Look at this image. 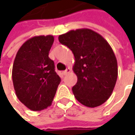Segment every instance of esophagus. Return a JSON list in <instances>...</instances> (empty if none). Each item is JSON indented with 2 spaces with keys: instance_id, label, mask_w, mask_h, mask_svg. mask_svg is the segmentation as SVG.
<instances>
[{
  "instance_id": "1",
  "label": "esophagus",
  "mask_w": 135,
  "mask_h": 135,
  "mask_svg": "<svg viewBox=\"0 0 135 135\" xmlns=\"http://www.w3.org/2000/svg\"><path fill=\"white\" fill-rule=\"evenodd\" d=\"M70 71H71V69H70V68H68L67 69L65 70H64L63 72H62V74H64V75H66V74H68V73H70Z\"/></svg>"
}]
</instances>
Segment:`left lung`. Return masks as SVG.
Masks as SVG:
<instances>
[{"mask_svg":"<svg viewBox=\"0 0 135 135\" xmlns=\"http://www.w3.org/2000/svg\"><path fill=\"white\" fill-rule=\"evenodd\" d=\"M59 40L74 53L73 70L77 82L72 88L76 99L89 107L100 106L110 97L118 76L117 58L101 34L89 28L71 30Z\"/></svg>","mask_w":135,"mask_h":135,"instance_id":"left-lung-1","label":"left lung"}]
</instances>
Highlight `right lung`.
I'll return each instance as SVG.
<instances>
[{
    "instance_id": "right-lung-1",
    "label": "right lung",
    "mask_w": 135,
    "mask_h": 135,
    "mask_svg": "<svg viewBox=\"0 0 135 135\" xmlns=\"http://www.w3.org/2000/svg\"><path fill=\"white\" fill-rule=\"evenodd\" d=\"M52 35L35 36L18 50L12 70L13 86L18 100L28 109L40 111L51 106L61 79L49 57Z\"/></svg>"
}]
</instances>
